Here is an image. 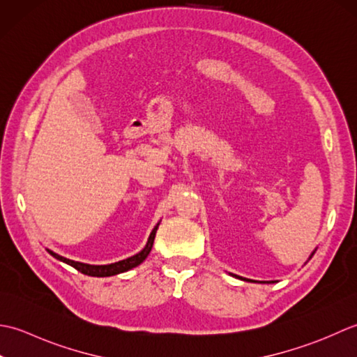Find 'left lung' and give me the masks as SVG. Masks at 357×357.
Segmentation results:
<instances>
[{
    "instance_id": "obj_1",
    "label": "left lung",
    "mask_w": 357,
    "mask_h": 357,
    "mask_svg": "<svg viewBox=\"0 0 357 357\" xmlns=\"http://www.w3.org/2000/svg\"><path fill=\"white\" fill-rule=\"evenodd\" d=\"M314 252H316V250L314 251H312L311 252V256L308 257V260L312 257V256H314ZM231 275H234V278H237V279H242V280H246V282H256V280H251V279H245V278H240V275H236V274H231ZM274 280H271V282H260V283H273Z\"/></svg>"
}]
</instances>
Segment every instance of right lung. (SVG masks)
I'll return each instance as SVG.
<instances>
[{"instance_id":"obj_1","label":"right lung","mask_w":357,"mask_h":357,"mask_svg":"<svg viewBox=\"0 0 357 357\" xmlns=\"http://www.w3.org/2000/svg\"><path fill=\"white\" fill-rule=\"evenodd\" d=\"M158 225L160 222L155 225L154 229L151 231V234L148 237V242L144 245V248L137 252L135 256H130L125 260H120V261H115V264H107V265H91V264H83V261H75V260H70L60 256V254H56L54 251L47 250V252L50 256L55 257L56 260L63 261V264H68L70 266H74L77 271L83 273L86 275H92V278H109V275H117L120 273H126L129 270H132V268L138 266L140 264H143L144 259L149 256V252L152 250V245H154V238H155V232L158 229Z\"/></svg>"}]
</instances>
